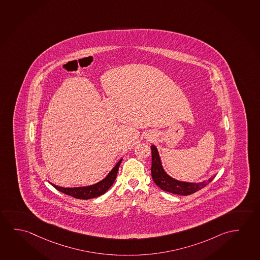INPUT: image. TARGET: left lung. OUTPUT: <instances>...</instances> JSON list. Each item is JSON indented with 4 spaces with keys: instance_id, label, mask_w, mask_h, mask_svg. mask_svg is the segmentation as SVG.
I'll return each mask as SVG.
<instances>
[{
    "instance_id": "obj_1",
    "label": "left lung",
    "mask_w": 260,
    "mask_h": 260,
    "mask_svg": "<svg viewBox=\"0 0 260 260\" xmlns=\"http://www.w3.org/2000/svg\"><path fill=\"white\" fill-rule=\"evenodd\" d=\"M151 150H152V167H151L152 177L154 183L158 187H160L162 190L168 191L171 193L186 196L202 190V188L208 185L210 181L214 179L215 176H212L208 181H202L198 183L175 180L165 173L156 147L154 145H152Z\"/></svg>"
}]
</instances>
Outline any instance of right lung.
<instances>
[{"label": "right lung", "mask_w": 260, "mask_h": 260, "mask_svg": "<svg viewBox=\"0 0 260 260\" xmlns=\"http://www.w3.org/2000/svg\"><path fill=\"white\" fill-rule=\"evenodd\" d=\"M122 159L120 160L115 167L111 170V172L107 174V177L102 181H99L93 185L85 186V187H74V188H64L60 186L55 185L53 183H50L56 188L57 190L61 191L63 193L72 196L73 198L80 199V200H88V199L95 198L100 195L105 193L114 183L116 180V174L119 169Z\"/></svg>", "instance_id": "obj_1"}]
</instances>
